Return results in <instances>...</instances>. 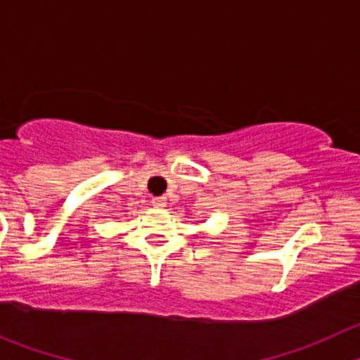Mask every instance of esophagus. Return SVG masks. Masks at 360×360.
Here are the masks:
<instances>
[{"mask_svg": "<svg viewBox=\"0 0 360 360\" xmlns=\"http://www.w3.org/2000/svg\"><path fill=\"white\" fill-rule=\"evenodd\" d=\"M151 203H153L155 207H165L167 198L165 197H155L153 200H151Z\"/></svg>", "mask_w": 360, "mask_h": 360, "instance_id": "1", "label": "esophagus"}]
</instances>
